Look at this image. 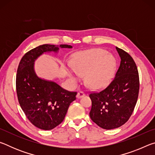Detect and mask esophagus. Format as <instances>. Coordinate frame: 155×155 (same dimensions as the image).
Listing matches in <instances>:
<instances>
[{
    "label": "esophagus",
    "instance_id": "1",
    "mask_svg": "<svg viewBox=\"0 0 155 155\" xmlns=\"http://www.w3.org/2000/svg\"><path fill=\"white\" fill-rule=\"evenodd\" d=\"M83 96H85V93L83 92V91H79V92L77 94V98H82V97H83Z\"/></svg>",
    "mask_w": 155,
    "mask_h": 155
}]
</instances>
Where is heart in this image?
<instances>
[{
  "label": "heart",
  "instance_id": "obj_1",
  "mask_svg": "<svg viewBox=\"0 0 155 155\" xmlns=\"http://www.w3.org/2000/svg\"><path fill=\"white\" fill-rule=\"evenodd\" d=\"M72 70L65 68V72L72 84L85 76V84L92 90H99L108 85L116 68V60L111 54L101 48L78 52L70 59Z\"/></svg>",
  "mask_w": 155,
  "mask_h": 155
}]
</instances>
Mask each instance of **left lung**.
<instances>
[{
    "label": "left lung",
    "mask_w": 155,
    "mask_h": 155,
    "mask_svg": "<svg viewBox=\"0 0 155 155\" xmlns=\"http://www.w3.org/2000/svg\"><path fill=\"white\" fill-rule=\"evenodd\" d=\"M121 59L114 81L105 90L90 94V118L104 129L118 128L129 119L137 103L140 80L137 68L129 54L116 47Z\"/></svg>",
    "instance_id": "1"
}]
</instances>
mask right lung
I'll use <instances>...</instances> for the list:
<instances>
[{
    "label": "right lung",
    "instance_id": "obj_1",
    "mask_svg": "<svg viewBox=\"0 0 155 155\" xmlns=\"http://www.w3.org/2000/svg\"><path fill=\"white\" fill-rule=\"evenodd\" d=\"M59 48L70 45L43 44L27 52L21 59L16 75V91L20 105L32 124L40 129L51 130L61 124L77 92L63 89L54 81L39 77L35 61L47 52L58 53Z\"/></svg>",
    "mask_w": 155,
    "mask_h": 155
}]
</instances>
